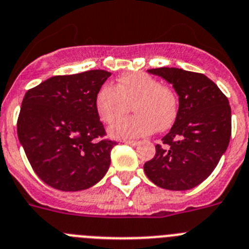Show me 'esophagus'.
Masks as SVG:
<instances>
[{"mask_svg": "<svg viewBox=\"0 0 249 249\" xmlns=\"http://www.w3.org/2000/svg\"><path fill=\"white\" fill-rule=\"evenodd\" d=\"M124 142L125 144L130 145V146H136V145H139V141H134V140H125Z\"/></svg>", "mask_w": 249, "mask_h": 249, "instance_id": "esophagus-1", "label": "esophagus"}]
</instances>
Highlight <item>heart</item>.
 <instances>
[{
	"mask_svg": "<svg viewBox=\"0 0 249 249\" xmlns=\"http://www.w3.org/2000/svg\"><path fill=\"white\" fill-rule=\"evenodd\" d=\"M131 105L136 115L113 125L109 130L113 138H140L150 135L156 129L165 131L178 114L176 93L142 71L120 75L118 86H103L95 95V110L107 125L124 117Z\"/></svg>",
	"mask_w": 249,
	"mask_h": 249,
	"instance_id": "obj_1",
	"label": "heart"
}]
</instances>
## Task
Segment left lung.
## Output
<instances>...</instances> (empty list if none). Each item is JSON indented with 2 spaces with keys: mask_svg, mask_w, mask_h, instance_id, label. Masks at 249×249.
I'll use <instances>...</instances> for the list:
<instances>
[{
  "mask_svg": "<svg viewBox=\"0 0 249 249\" xmlns=\"http://www.w3.org/2000/svg\"><path fill=\"white\" fill-rule=\"evenodd\" d=\"M147 71L172 84L178 95V114L144 171L161 189H194L212 174L227 150L232 130L230 103L205 74L169 67Z\"/></svg>",
  "mask_w": 249,
  "mask_h": 249,
  "instance_id": "1",
  "label": "left lung"
}]
</instances>
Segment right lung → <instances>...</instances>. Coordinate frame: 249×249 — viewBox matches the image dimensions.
I'll return each mask as SVG.
<instances>
[{
    "mask_svg": "<svg viewBox=\"0 0 249 249\" xmlns=\"http://www.w3.org/2000/svg\"><path fill=\"white\" fill-rule=\"evenodd\" d=\"M110 75L102 69L57 75L24 95L18 140L38 178L53 189H89L108 171L116 142L99 140L105 130L95 95Z\"/></svg>",
    "mask_w": 249,
    "mask_h": 249,
    "instance_id": "obj_1",
    "label": "right lung"
}]
</instances>
